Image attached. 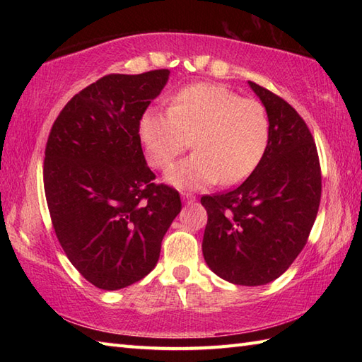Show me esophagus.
I'll return each mask as SVG.
<instances>
[{
	"mask_svg": "<svg viewBox=\"0 0 362 362\" xmlns=\"http://www.w3.org/2000/svg\"><path fill=\"white\" fill-rule=\"evenodd\" d=\"M182 197H183V201H185L187 204H193L196 201V197L193 194H189V193H183Z\"/></svg>",
	"mask_w": 362,
	"mask_h": 362,
	"instance_id": "esophagus-1",
	"label": "esophagus"
}]
</instances>
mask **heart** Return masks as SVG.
Listing matches in <instances>:
<instances>
[{"label":"heart","instance_id":"b5f03b06","mask_svg":"<svg viewBox=\"0 0 362 362\" xmlns=\"http://www.w3.org/2000/svg\"><path fill=\"white\" fill-rule=\"evenodd\" d=\"M148 161L171 166L193 146L196 152L166 173L182 189H197L219 180L235 185L252 174L269 141V118L255 99H243L216 83H194L177 93L168 112L148 110L140 121Z\"/></svg>","mask_w":362,"mask_h":362}]
</instances>
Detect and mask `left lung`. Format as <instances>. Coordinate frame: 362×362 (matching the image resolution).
<instances>
[{
  "label": "left lung",
  "mask_w": 362,
  "mask_h": 362,
  "mask_svg": "<svg viewBox=\"0 0 362 362\" xmlns=\"http://www.w3.org/2000/svg\"><path fill=\"white\" fill-rule=\"evenodd\" d=\"M249 87L267 113V148L236 189L201 199L209 214L202 253L226 281L261 286L279 279L305 247L322 179L316 144L300 115L272 91L250 81Z\"/></svg>",
  "instance_id": "left-lung-1"
}]
</instances>
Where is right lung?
Listing matches in <instances>:
<instances>
[{
	"instance_id": "add662e5",
	"label": "right lung",
	"mask_w": 362,
	"mask_h": 362,
	"mask_svg": "<svg viewBox=\"0 0 362 362\" xmlns=\"http://www.w3.org/2000/svg\"><path fill=\"white\" fill-rule=\"evenodd\" d=\"M169 70L104 76L71 98L45 151V194L57 240L83 279L117 291L156 267L182 210L143 156L140 119Z\"/></svg>"
}]
</instances>
